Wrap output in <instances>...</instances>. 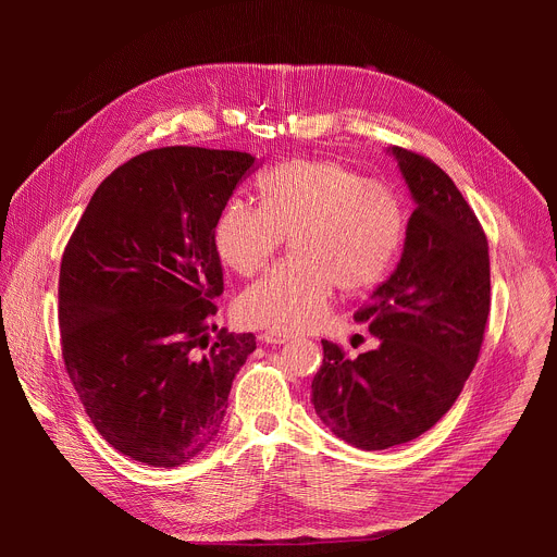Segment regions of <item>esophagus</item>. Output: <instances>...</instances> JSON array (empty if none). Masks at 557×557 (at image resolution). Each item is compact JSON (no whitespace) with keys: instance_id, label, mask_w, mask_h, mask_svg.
Here are the masks:
<instances>
[{"instance_id":"1","label":"esophagus","mask_w":557,"mask_h":557,"mask_svg":"<svg viewBox=\"0 0 557 557\" xmlns=\"http://www.w3.org/2000/svg\"><path fill=\"white\" fill-rule=\"evenodd\" d=\"M262 342L267 344H288L290 342V335H282V333H264L260 335Z\"/></svg>"}]
</instances>
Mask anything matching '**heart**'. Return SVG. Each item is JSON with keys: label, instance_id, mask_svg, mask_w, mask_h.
<instances>
[{"label": "heart", "instance_id": "b5f03b06", "mask_svg": "<svg viewBox=\"0 0 557 557\" xmlns=\"http://www.w3.org/2000/svg\"><path fill=\"white\" fill-rule=\"evenodd\" d=\"M262 205L231 198L213 222V249L224 267L256 275L290 235L293 256L237 299L253 329L297 335L320 326L339 284L368 290L401 253L408 215L394 187L368 181L333 158H293L260 181Z\"/></svg>", "mask_w": 557, "mask_h": 557}]
</instances>
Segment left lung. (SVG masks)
Instances as JSON below:
<instances>
[{"label":"left lung","mask_w":557,"mask_h":557,"mask_svg":"<svg viewBox=\"0 0 557 557\" xmlns=\"http://www.w3.org/2000/svg\"><path fill=\"white\" fill-rule=\"evenodd\" d=\"M417 209L396 271L355 320L379 339L346 357L322 339L317 417L359 449L419 438L454 406L479 361L492 306L487 235L454 181L419 151L392 147Z\"/></svg>","instance_id":"obj_1"}]
</instances>
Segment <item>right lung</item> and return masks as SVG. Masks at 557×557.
<instances>
[{
	"mask_svg": "<svg viewBox=\"0 0 557 557\" xmlns=\"http://www.w3.org/2000/svg\"><path fill=\"white\" fill-rule=\"evenodd\" d=\"M256 156L174 145L116 168L90 198L59 271L61 355L99 434L123 456L178 467L218 436L253 333L220 329V209Z\"/></svg>",
	"mask_w": 557,
	"mask_h": 557,
	"instance_id": "1",
	"label": "right lung"
}]
</instances>
